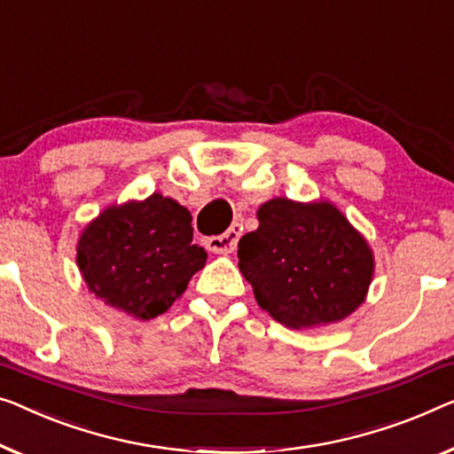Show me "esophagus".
I'll use <instances>...</instances> for the list:
<instances>
[{
  "instance_id": "1",
  "label": "esophagus",
  "mask_w": 454,
  "mask_h": 454,
  "mask_svg": "<svg viewBox=\"0 0 454 454\" xmlns=\"http://www.w3.org/2000/svg\"><path fill=\"white\" fill-rule=\"evenodd\" d=\"M240 232H242V228L239 224H234V226H230L224 234L209 236V239L204 240V245H206V248L209 250V253H215V254L234 253L236 245H239Z\"/></svg>"
}]
</instances>
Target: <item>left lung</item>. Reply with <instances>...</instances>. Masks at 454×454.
<instances>
[{"mask_svg":"<svg viewBox=\"0 0 454 454\" xmlns=\"http://www.w3.org/2000/svg\"><path fill=\"white\" fill-rule=\"evenodd\" d=\"M259 228L239 242V267L256 303L301 330L350 316L373 279V250L330 201H265Z\"/></svg>","mask_w":454,"mask_h":454,"instance_id":"8db88e82","label":"left lung"}]
</instances>
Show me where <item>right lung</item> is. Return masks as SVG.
I'll return each mask as SVG.
<instances>
[{
	"instance_id": "1",
	"label": "right lung",
	"mask_w": 454,
	"mask_h": 454,
	"mask_svg": "<svg viewBox=\"0 0 454 454\" xmlns=\"http://www.w3.org/2000/svg\"><path fill=\"white\" fill-rule=\"evenodd\" d=\"M192 214L171 198L110 206L79 236L77 265L91 294L137 320L165 314L206 265Z\"/></svg>"
}]
</instances>
